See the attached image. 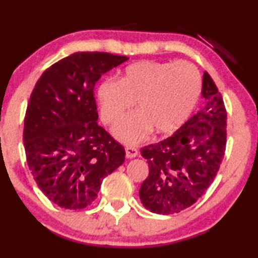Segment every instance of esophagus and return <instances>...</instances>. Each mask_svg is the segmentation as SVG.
I'll list each match as a JSON object with an SVG mask.
<instances>
[{"label":"esophagus","mask_w":258,"mask_h":258,"mask_svg":"<svg viewBox=\"0 0 258 258\" xmlns=\"http://www.w3.org/2000/svg\"><path fill=\"white\" fill-rule=\"evenodd\" d=\"M125 152H126V158L127 159H133L138 155V150L136 147H132V146L126 147Z\"/></svg>","instance_id":"esophagus-1"}]
</instances>
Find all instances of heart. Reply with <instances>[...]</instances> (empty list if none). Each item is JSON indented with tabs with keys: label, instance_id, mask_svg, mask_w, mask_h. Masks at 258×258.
Instances as JSON below:
<instances>
[{
	"label": "heart",
	"instance_id": "obj_1",
	"mask_svg": "<svg viewBox=\"0 0 258 258\" xmlns=\"http://www.w3.org/2000/svg\"><path fill=\"white\" fill-rule=\"evenodd\" d=\"M200 90V75L190 63L141 60L128 65L119 81L101 83L97 98L106 124L117 121L136 101L138 110L113 127L117 139L136 144L152 130L168 134L179 128L193 112Z\"/></svg>",
	"mask_w": 258,
	"mask_h": 258
}]
</instances>
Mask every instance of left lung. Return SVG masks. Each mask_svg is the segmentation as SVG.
I'll use <instances>...</instances> for the list:
<instances>
[{
  "instance_id": "8db88e82",
  "label": "left lung",
  "mask_w": 258,
  "mask_h": 258,
  "mask_svg": "<svg viewBox=\"0 0 258 258\" xmlns=\"http://www.w3.org/2000/svg\"><path fill=\"white\" fill-rule=\"evenodd\" d=\"M205 106L173 136L141 148L150 173L139 197L152 213H180L200 199L215 179L224 157L227 112L212 77L202 78Z\"/></svg>"
}]
</instances>
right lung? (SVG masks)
I'll return each instance as SVG.
<instances>
[{"instance_id":"obj_1","label":"right lung","mask_w":258,"mask_h":258,"mask_svg":"<svg viewBox=\"0 0 258 258\" xmlns=\"http://www.w3.org/2000/svg\"><path fill=\"white\" fill-rule=\"evenodd\" d=\"M107 52H75L43 72L30 96L23 141L29 169L50 201L78 210L96 200L125 150L98 125L93 88L127 60Z\"/></svg>"}]
</instances>
